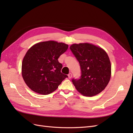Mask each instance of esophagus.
I'll list each match as a JSON object with an SVG mask.
<instances>
[{
    "label": "esophagus",
    "mask_w": 133,
    "mask_h": 133,
    "mask_svg": "<svg viewBox=\"0 0 133 133\" xmlns=\"http://www.w3.org/2000/svg\"><path fill=\"white\" fill-rule=\"evenodd\" d=\"M71 77H72V74L71 73H69V74H68V78L70 79V78H71Z\"/></svg>",
    "instance_id": "1"
}]
</instances>
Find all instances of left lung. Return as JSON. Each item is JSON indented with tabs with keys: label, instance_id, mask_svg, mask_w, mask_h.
I'll use <instances>...</instances> for the list:
<instances>
[{
	"label": "left lung",
	"instance_id": "left-lung-1",
	"mask_svg": "<svg viewBox=\"0 0 133 133\" xmlns=\"http://www.w3.org/2000/svg\"><path fill=\"white\" fill-rule=\"evenodd\" d=\"M70 49L79 63L82 75L72 79L76 89L86 96L102 92L111 77V64L105 51L89 43L73 44Z\"/></svg>",
	"mask_w": 133,
	"mask_h": 133
}]
</instances>
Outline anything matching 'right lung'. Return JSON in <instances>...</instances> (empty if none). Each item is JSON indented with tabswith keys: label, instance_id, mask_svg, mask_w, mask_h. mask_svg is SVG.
<instances>
[{
	"label": "right lung",
	"instance_id": "obj_1",
	"mask_svg": "<svg viewBox=\"0 0 133 133\" xmlns=\"http://www.w3.org/2000/svg\"><path fill=\"white\" fill-rule=\"evenodd\" d=\"M68 45L55 41L40 42L32 46L23 58L22 73L30 89L47 95L54 91L68 75L61 73L62 64L58 58Z\"/></svg>",
	"mask_w": 133,
	"mask_h": 133
}]
</instances>
